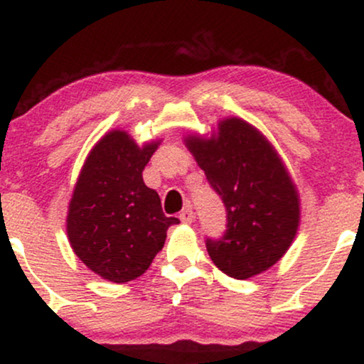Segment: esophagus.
<instances>
[{
	"instance_id": "obj_1",
	"label": "esophagus",
	"mask_w": 364,
	"mask_h": 364,
	"mask_svg": "<svg viewBox=\"0 0 364 364\" xmlns=\"http://www.w3.org/2000/svg\"><path fill=\"white\" fill-rule=\"evenodd\" d=\"M178 218L183 222V224H191V222L194 220V212L191 206H187V208H183L181 213H178Z\"/></svg>"
}]
</instances>
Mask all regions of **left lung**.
<instances>
[{
  "instance_id": "left-lung-1",
  "label": "left lung",
  "mask_w": 364,
  "mask_h": 364,
  "mask_svg": "<svg viewBox=\"0 0 364 364\" xmlns=\"http://www.w3.org/2000/svg\"><path fill=\"white\" fill-rule=\"evenodd\" d=\"M186 142L228 213L224 234L206 237L210 259L236 279L267 271L290 248L300 215L279 156L237 118L218 123L217 139L189 136Z\"/></svg>"
}]
</instances>
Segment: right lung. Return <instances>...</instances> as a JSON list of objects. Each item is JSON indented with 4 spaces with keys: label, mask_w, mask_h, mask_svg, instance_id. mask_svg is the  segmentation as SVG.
Returning a JSON list of instances; mask_svg holds the SVG:
<instances>
[{
    "label": "right lung",
    "mask_w": 364,
    "mask_h": 364,
    "mask_svg": "<svg viewBox=\"0 0 364 364\" xmlns=\"http://www.w3.org/2000/svg\"><path fill=\"white\" fill-rule=\"evenodd\" d=\"M156 147H139L127 132H111L90 152L76 182L68 236L80 260L104 279L127 283L142 276L165 245L168 228L178 224L144 183Z\"/></svg>",
    "instance_id": "1"
}]
</instances>
